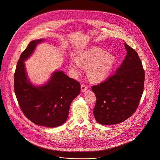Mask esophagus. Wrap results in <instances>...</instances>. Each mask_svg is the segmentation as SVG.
<instances>
[{"label":"esophagus","mask_w":160,"mask_h":160,"mask_svg":"<svg viewBox=\"0 0 160 160\" xmlns=\"http://www.w3.org/2000/svg\"><path fill=\"white\" fill-rule=\"evenodd\" d=\"M88 89V86L87 85L84 84L81 85V90H82V91H86Z\"/></svg>","instance_id":"34e87169"}]
</instances>
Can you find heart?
Wrapping results in <instances>:
<instances>
[{
  "label": "heart",
  "instance_id": "heart-1",
  "mask_svg": "<svg viewBox=\"0 0 160 160\" xmlns=\"http://www.w3.org/2000/svg\"><path fill=\"white\" fill-rule=\"evenodd\" d=\"M116 62L113 54L102 49L93 48L80 54L77 59L69 61V67L78 72L82 65L88 67V74L92 81L101 82L109 76Z\"/></svg>",
  "mask_w": 160,
  "mask_h": 160
}]
</instances>
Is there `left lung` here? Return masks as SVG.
I'll return each instance as SVG.
<instances>
[{"label": "left lung", "mask_w": 160, "mask_h": 160, "mask_svg": "<svg viewBox=\"0 0 160 160\" xmlns=\"http://www.w3.org/2000/svg\"><path fill=\"white\" fill-rule=\"evenodd\" d=\"M127 53L115 74L92 86L96 96L93 115L101 125L119 123L136 112L142 98L145 71L137 52L125 43Z\"/></svg>", "instance_id": "obj_1"}]
</instances>
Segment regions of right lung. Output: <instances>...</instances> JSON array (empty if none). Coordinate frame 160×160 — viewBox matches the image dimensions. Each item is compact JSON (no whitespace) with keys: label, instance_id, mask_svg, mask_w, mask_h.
<instances>
[{"label":"right lung","instance_id":"obj_1","mask_svg":"<svg viewBox=\"0 0 160 160\" xmlns=\"http://www.w3.org/2000/svg\"><path fill=\"white\" fill-rule=\"evenodd\" d=\"M44 39L31 41L17 62L14 73V91L25 116L36 125L53 128L68 118L71 103L79 95L80 84L63 71L54 72L48 82L35 86L26 74L24 61L33 53L37 45Z\"/></svg>","mask_w":160,"mask_h":160}]
</instances>
